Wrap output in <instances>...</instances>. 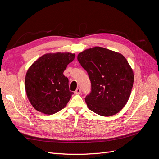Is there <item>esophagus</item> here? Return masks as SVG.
<instances>
[{
  "instance_id": "obj_1",
  "label": "esophagus",
  "mask_w": 159,
  "mask_h": 159,
  "mask_svg": "<svg viewBox=\"0 0 159 159\" xmlns=\"http://www.w3.org/2000/svg\"><path fill=\"white\" fill-rule=\"evenodd\" d=\"M74 93H75V94H76V95L80 94V93H81V89H80V88H77L76 90L74 91Z\"/></svg>"
}]
</instances>
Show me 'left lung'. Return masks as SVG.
<instances>
[{
  "label": "left lung",
  "mask_w": 159,
  "mask_h": 159,
  "mask_svg": "<svg viewBox=\"0 0 159 159\" xmlns=\"http://www.w3.org/2000/svg\"><path fill=\"white\" fill-rule=\"evenodd\" d=\"M78 60L88 72L91 91L85 100L88 108L102 116L119 113L131 95L133 71L122 54L102 47L87 49Z\"/></svg>",
  "instance_id": "8db88e82"
}]
</instances>
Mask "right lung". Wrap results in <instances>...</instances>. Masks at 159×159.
Returning a JSON list of instances; mask_svg holds the SVG:
<instances>
[{
	"label": "right lung",
	"mask_w": 159,
	"mask_h": 159,
	"mask_svg": "<svg viewBox=\"0 0 159 159\" xmlns=\"http://www.w3.org/2000/svg\"><path fill=\"white\" fill-rule=\"evenodd\" d=\"M75 58L71 53L57 52L41 56L28 70L25 89L28 100L38 111L47 115L58 112L66 107L73 92L68 79L63 74Z\"/></svg>",
	"instance_id": "1"
}]
</instances>
